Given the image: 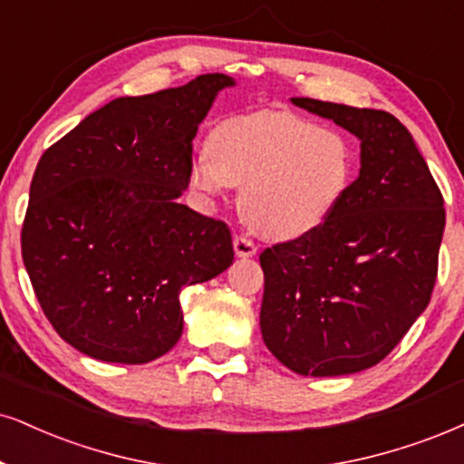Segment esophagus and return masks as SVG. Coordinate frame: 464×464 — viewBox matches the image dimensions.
<instances>
[{
    "label": "esophagus",
    "instance_id": "obj_1",
    "mask_svg": "<svg viewBox=\"0 0 464 464\" xmlns=\"http://www.w3.org/2000/svg\"><path fill=\"white\" fill-rule=\"evenodd\" d=\"M256 251H258V247H256V243H251L249 238H234V254H237L238 258H251V256H256Z\"/></svg>",
    "mask_w": 464,
    "mask_h": 464
}]
</instances>
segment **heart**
I'll return each instance as SVG.
<instances>
[{"label":"heart","instance_id":"heart-1","mask_svg":"<svg viewBox=\"0 0 464 464\" xmlns=\"http://www.w3.org/2000/svg\"><path fill=\"white\" fill-rule=\"evenodd\" d=\"M357 148L346 133L290 111H254L221 120L188 182L208 198L243 187L251 227L273 241H299L327 223L354 179Z\"/></svg>","mask_w":464,"mask_h":464}]
</instances>
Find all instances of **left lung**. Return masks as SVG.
I'll list each match as a JSON object with an SVG mask.
<instances>
[{"mask_svg":"<svg viewBox=\"0 0 464 464\" xmlns=\"http://www.w3.org/2000/svg\"><path fill=\"white\" fill-rule=\"evenodd\" d=\"M290 101L357 137L362 169L320 230L260 254L262 340L296 374H354L382 362L428 307L443 196L392 113Z\"/></svg>","mask_w":464,"mask_h":464,"instance_id":"8db88e82","label":"left lung"}]
</instances>
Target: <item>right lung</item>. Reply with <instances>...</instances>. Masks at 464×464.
Returning a JSON list of instances; mask_svg holds the SVG:
<instances>
[{
  "mask_svg": "<svg viewBox=\"0 0 464 464\" xmlns=\"http://www.w3.org/2000/svg\"><path fill=\"white\" fill-rule=\"evenodd\" d=\"M221 72L120 96L40 157L21 251L44 316L79 353L148 363L182 334L179 295L234 260L223 221L180 204Z\"/></svg>",
  "mask_w": 464,
  "mask_h": 464,
  "instance_id": "1",
  "label": "right lung"
}]
</instances>
